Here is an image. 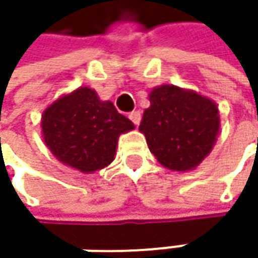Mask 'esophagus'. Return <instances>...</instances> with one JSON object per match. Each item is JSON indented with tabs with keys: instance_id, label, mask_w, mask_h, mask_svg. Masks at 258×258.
I'll return each instance as SVG.
<instances>
[{
	"instance_id": "obj_1",
	"label": "esophagus",
	"mask_w": 258,
	"mask_h": 258,
	"mask_svg": "<svg viewBox=\"0 0 258 258\" xmlns=\"http://www.w3.org/2000/svg\"><path fill=\"white\" fill-rule=\"evenodd\" d=\"M128 118L133 121V124H134V125H139V124H140V119H142V115H140V112H139V110H133V112L128 115Z\"/></svg>"
}]
</instances>
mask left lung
<instances>
[{
	"instance_id": "1",
	"label": "left lung",
	"mask_w": 258,
	"mask_h": 258,
	"mask_svg": "<svg viewBox=\"0 0 258 258\" xmlns=\"http://www.w3.org/2000/svg\"><path fill=\"white\" fill-rule=\"evenodd\" d=\"M139 130L151 152L167 169L185 172L211 152L220 130L217 104L192 91L163 85L149 94Z\"/></svg>"
}]
</instances>
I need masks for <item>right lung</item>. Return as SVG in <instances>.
<instances>
[{"label":"right lung","mask_w":258,"mask_h":258,"mask_svg":"<svg viewBox=\"0 0 258 258\" xmlns=\"http://www.w3.org/2000/svg\"><path fill=\"white\" fill-rule=\"evenodd\" d=\"M43 137L64 164L92 173L115 158L118 137L134 128L110 101L98 100L91 88H79L58 98L41 118Z\"/></svg>","instance_id":"add662e5"}]
</instances>
